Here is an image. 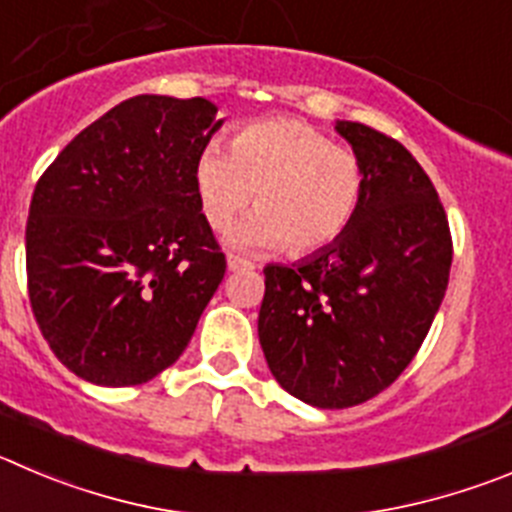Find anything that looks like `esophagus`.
<instances>
[{
	"instance_id": "obj_1",
	"label": "esophagus",
	"mask_w": 512,
	"mask_h": 512,
	"mask_svg": "<svg viewBox=\"0 0 512 512\" xmlns=\"http://www.w3.org/2000/svg\"><path fill=\"white\" fill-rule=\"evenodd\" d=\"M252 262L245 260V257H237V255H229L227 257V270L229 272H242V270H252Z\"/></svg>"
}]
</instances>
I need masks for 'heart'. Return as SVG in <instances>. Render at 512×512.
I'll use <instances>...</instances> for the list:
<instances>
[{
  "label": "heart",
  "mask_w": 512,
  "mask_h": 512,
  "mask_svg": "<svg viewBox=\"0 0 512 512\" xmlns=\"http://www.w3.org/2000/svg\"><path fill=\"white\" fill-rule=\"evenodd\" d=\"M199 207L209 227L227 229L237 250L313 252L336 242L364 197V166L351 148L333 146L308 123L275 118L250 123L232 138V151L212 143L194 169Z\"/></svg>",
  "instance_id": "1"
}]
</instances>
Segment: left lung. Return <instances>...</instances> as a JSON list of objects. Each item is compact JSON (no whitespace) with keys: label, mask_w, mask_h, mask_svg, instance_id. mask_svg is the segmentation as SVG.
I'll return each mask as SVG.
<instances>
[{"label":"left lung","mask_w":512,"mask_h":512,"mask_svg":"<svg viewBox=\"0 0 512 512\" xmlns=\"http://www.w3.org/2000/svg\"><path fill=\"white\" fill-rule=\"evenodd\" d=\"M364 166L346 232L305 260L265 267L257 336L272 376L318 409L371 399L412 364L442 305L452 265L447 214L407 148L336 121Z\"/></svg>","instance_id":"left-lung-1"}]
</instances>
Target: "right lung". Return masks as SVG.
I'll list each match as a JSON object with an SVG mask.
<instances>
[{
  "label": "right lung",
  "instance_id": "obj_1",
  "mask_svg": "<svg viewBox=\"0 0 512 512\" xmlns=\"http://www.w3.org/2000/svg\"><path fill=\"white\" fill-rule=\"evenodd\" d=\"M222 123L207 98L136 95L37 181L25 237L32 313L80 379L146 384L189 346L227 267L194 184Z\"/></svg>",
  "mask_w": 512,
  "mask_h": 512
}]
</instances>
